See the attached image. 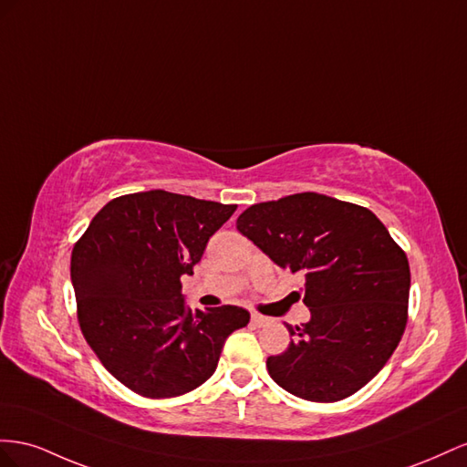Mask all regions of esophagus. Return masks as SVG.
Returning <instances> with one entry per match:
<instances>
[{"label": "esophagus", "mask_w": 467, "mask_h": 467, "mask_svg": "<svg viewBox=\"0 0 467 467\" xmlns=\"http://www.w3.org/2000/svg\"><path fill=\"white\" fill-rule=\"evenodd\" d=\"M250 318H252V325H256V327H264V325L270 323V318L260 315V313H252Z\"/></svg>", "instance_id": "1"}]
</instances>
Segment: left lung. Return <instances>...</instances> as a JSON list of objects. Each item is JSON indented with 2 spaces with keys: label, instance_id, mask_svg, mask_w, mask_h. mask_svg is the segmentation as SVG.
I'll return each instance as SVG.
<instances>
[{
  "label": "left lung",
  "instance_id": "8db88e82",
  "mask_svg": "<svg viewBox=\"0 0 467 467\" xmlns=\"http://www.w3.org/2000/svg\"><path fill=\"white\" fill-rule=\"evenodd\" d=\"M279 268L305 277L309 323L265 368L291 395L335 403L378 376L407 325L405 252L366 207L305 192L248 207L236 219Z\"/></svg>",
  "mask_w": 467,
  "mask_h": 467
}]
</instances>
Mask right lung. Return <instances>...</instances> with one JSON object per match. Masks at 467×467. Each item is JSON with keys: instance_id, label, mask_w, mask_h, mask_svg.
<instances>
[{"instance_id": "obj_1", "label": "right lung", "mask_w": 467, "mask_h": 467, "mask_svg": "<svg viewBox=\"0 0 467 467\" xmlns=\"http://www.w3.org/2000/svg\"><path fill=\"white\" fill-rule=\"evenodd\" d=\"M223 205L164 190L115 197L74 244L70 275L82 335L109 374L150 399L205 383L224 340L250 321L234 305L185 307L209 238L231 219Z\"/></svg>"}]
</instances>
